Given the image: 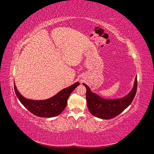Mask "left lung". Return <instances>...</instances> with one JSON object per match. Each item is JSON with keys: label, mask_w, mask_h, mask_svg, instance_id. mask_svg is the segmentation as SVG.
<instances>
[{"label": "left lung", "mask_w": 154, "mask_h": 154, "mask_svg": "<svg viewBox=\"0 0 154 154\" xmlns=\"http://www.w3.org/2000/svg\"><path fill=\"white\" fill-rule=\"evenodd\" d=\"M83 85L87 89L86 100L90 112L96 118L110 119L122 113L131 104L136 94L137 82L136 76L132 90L125 96L114 99L103 98L96 93L92 92L85 83H83Z\"/></svg>", "instance_id": "8db88e82"}]
</instances>
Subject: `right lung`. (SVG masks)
I'll return each mask as SVG.
<instances>
[{
	"instance_id": "obj_1",
	"label": "right lung",
	"mask_w": 154,
	"mask_h": 154,
	"mask_svg": "<svg viewBox=\"0 0 154 154\" xmlns=\"http://www.w3.org/2000/svg\"><path fill=\"white\" fill-rule=\"evenodd\" d=\"M80 85L79 82L74 83L67 88L58 92L50 98L43 100H34L26 98L18 92L14 82V88L20 103L34 115L41 118H53L61 114L66 108L67 100L72 92Z\"/></svg>"
}]
</instances>
